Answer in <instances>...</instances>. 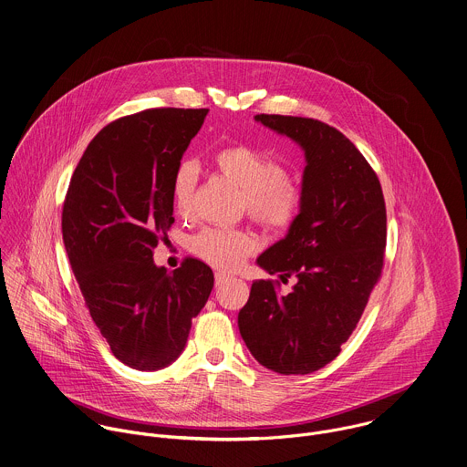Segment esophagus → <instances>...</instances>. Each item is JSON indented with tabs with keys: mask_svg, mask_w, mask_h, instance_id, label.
<instances>
[{
	"mask_svg": "<svg viewBox=\"0 0 467 467\" xmlns=\"http://www.w3.org/2000/svg\"><path fill=\"white\" fill-rule=\"evenodd\" d=\"M229 280H231V276L225 275V273H216V275H214V285H216V286H222L223 283H227Z\"/></svg>",
	"mask_w": 467,
	"mask_h": 467,
	"instance_id": "obj_1",
	"label": "esophagus"
}]
</instances>
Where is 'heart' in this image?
<instances>
[{
  "label": "heart",
  "instance_id": "obj_1",
  "mask_svg": "<svg viewBox=\"0 0 467 467\" xmlns=\"http://www.w3.org/2000/svg\"><path fill=\"white\" fill-rule=\"evenodd\" d=\"M214 168L244 191L247 211L258 222L281 229L290 225L301 207V191L285 175L280 162L253 146H225L213 153ZM196 186V170L182 162L173 179L177 207L184 211ZM258 247L254 234L234 229H205L192 240V253L220 271L238 269Z\"/></svg>",
  "mask_w": 467,
  "mask_h": 467
}]
</instances>
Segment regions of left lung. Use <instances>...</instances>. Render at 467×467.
Instances as JSON below:
<instances>
[{
	"label": "left lung",
	"instance_id": "obj_1",
	"mask_svg": "<svg viewBox=\"0 0 467 467\" xmlns=\"http://www.w3.org/2000/svg\"><path fill=\"white\" fill-rule=\"evenodd\" d=\"M305 155L301 207L285 238L256 264L281 281L256 280L238 314L240 334L267 370L305 375L341 352L380 276L386 247L382 189L367 159L336 128L305 117L256 115Z\"/></svg>",
	"mask_w": 467,
	"mask_h": 467
}]
</instances>
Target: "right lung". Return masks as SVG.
<instances>
[{
	"label": "right lung",
	"instance_id": "right-lung-1",
	"mask_svg": "<svg viewBox=\"0 0 467 467\" xmlns=\"http://www.w3.org/2000/svg\"><path fill=\"white\" fill-rule=\"evenodd\" d=\"M207 111L157 108L113 120L88 144L65 198L74 276L113 356L133 370H161L182 354L214 285L200 260L173 273L153 262L175 222V173Z\"/></svg>",
	"mask_w": 467,
	"mask_h": 467
}]
</instances>
